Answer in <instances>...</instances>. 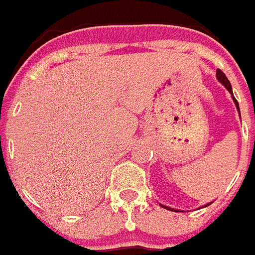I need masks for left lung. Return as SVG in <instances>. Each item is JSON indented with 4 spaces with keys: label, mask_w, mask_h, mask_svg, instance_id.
<instances>
[{
    "label": "left lung",
    "mask_w": 255,
    "mask_h": 255,
    "mask_svg": "<svg viewBox=\"0 0 255 255\" xmlns=\"http://www.w3.org/2000/svg\"><path fill=\"white\" fill-rule=\"evenodd\" d=\"M216 75H217L218 82H221V84H223L224 86H225V89L228 90L229 93L232 95V100H234L235 106H236V110L239 111V115H240L239 103L236 102V99H235V97H234V92H232V86H231V82H229L228 78L225 77V74H224L223 71H221V70H217V74H216ZM209 205H210V203H207V205H205V206H203V207H206V206H209ZM160 206H163V207H165V209H167V210H171V211H173V210H174V211H181V210H177V209H173V207H169V206H165V205H160Z\"/></svg>",
    "instance_id": "1"
}]
</instances>
